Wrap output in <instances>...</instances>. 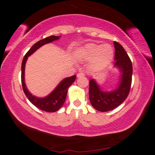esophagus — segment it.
I'll use <instances>...</instances> for the list:
<instances>
[{"label": "esophagus", "instance_id": "obj_1", "mask_svg": "<svg viewBox=\"0 0 155 155\" xmlns=\"http://www.w3.org/2000/svg\"><path fill=\"white\" fill-rule=\"evenodd\" d=\"M77 78H80V77H84V76H85V74H84V73H83L82 72H79L77 74Z\"/></svg>", "mask_w": 155, "mask_h": 155}]
</instances>
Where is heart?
Segmentation results:
<instances>
[{
  "instance_id": "1",
  "label": "heart",
  "mask_w": 155,
  "mask_h": 155,
  "mask_svg": "<svg viewBox=\"0 0 155 155\" xmlns=\"http://www.w3.org/2000/svg\"><path fill=\"white\" fill-rule=\"evenodd\" d=\"M81 58L91 59V68L94 70H101L105 68L114 57V50L109 44H87L80 49Z\"/></svg>"
}]
</instances>
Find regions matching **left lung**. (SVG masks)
Listing matches in <instances>:
<instances>
[{
  "label": "left lung",
  "mask_w": 155,
  "mask_h": 155,
  "mask_svg": "<svg viewBox=\"0 0 155 155\" xmlns=\"http://www.w3.org/2000/svg\"><path fill=\"white\" fill-rule=\"evenodd\" d=\"M115 63L114 68L120 74L117 83L111 90L102 87L94 78L90 81L89 97L91 104L101 112H106L120 106L129 93L132 81L133 66L129 57L121 44L114 41Z\"/></svg>",
  "instance_id": "1"
}]
</instances>
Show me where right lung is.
I'll return each mask as SVG.
<instances>
[{"label":"right lung","mask_w":155,"mask_h":155,"mask_svg":"<svg viewBox=\"0 0 155 155\" xmlns=\"http://www.w3.org/2000/svg\"><path fill=\"white\" fill-rule=\"evenodd\" d=\"M60 38H61V36L52 35L46 38H44L43 40H41L35 43L31 47L29 51L27 52V54H25V56L24 57L22 60V67H21V72H22V73H21V81H22L23 91H24L26 96L29 100L31 103L33 105L38 107V109L50 113L58 111L64 105L65 98H66L67 96L68 88L74 82L77 76L74 75L72 76V77L64 78L48 95L44 97H41H41H38L33 95L28 91L27 85H26L25 78V65L28 59V57L33 54L37 50L46 44L51 43L52 41L59 40Z\"/></svg>","instance_id":"obj_1"}]
</instances>
